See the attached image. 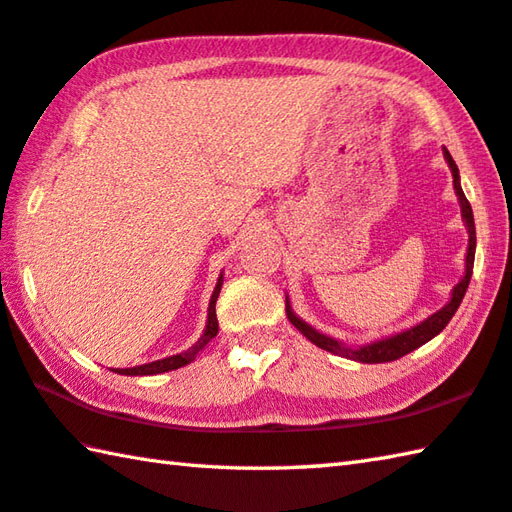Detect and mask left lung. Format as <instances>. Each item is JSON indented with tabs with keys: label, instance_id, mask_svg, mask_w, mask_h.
<instances>
[{
	"label": "left lung",
	"instance_id": "8db88e82",
	"mask_svg": "<svg viewBox=\"0 0 512 512\" xmlns=\"http://www.w3.org/2000/svg\"><path fill=\"white\" fill-rule=\"evenodd\" d=\"M443 156H445V161H448L450 170H452L454 192H457V197H459L461 217H463V221H466V228H468V235H470L468 255H466V275H463L461 282L452 288L450 302L445 304L443 309L432 313L430 318L423 320L421 324H416V327L407 329V331L396 333V336L376 340V342H371V345H365V347H345L342 342L324 336V333L315 331L311 324H306L304 320L297 318V315L291 309V304H288V297H286V318L291 320L293 327L300 331L304 338H309L315 347L336 353V356H342V358L358 360V362H392V360L407 356V353L425 345V342H430L434 336H439V333L445 327H448V322L452 320V315L457 313L463 295H466V291H468V284H470V277H472V266H475L477 235H475V217H472V208H470V203L466 199V194H463L461 183H459V167H457V163H454V159L450 156V152L445 150V147H443Z\"/></svg>",
	"mask_w": 512,
	"mask_h": 512
}]
</instances>
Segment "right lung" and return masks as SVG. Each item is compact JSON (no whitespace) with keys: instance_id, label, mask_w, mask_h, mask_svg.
<instances>
[{"instance_id":"right-lung-1","label":"right lung","mask_w":512,"mask_h":512,"mask_svg":"<svg viewBox=\"0 0 512 512\" xmlns=\"http://www.w3.org/2000/svg\"><path fill=\"white\" fill-rule=\"evenodd\" d=\"M221 284H224V275H219L217 280V286L215 291H212V297H210V306H208V324L206 329H203V336L194 342V345L188 349V351H181L176 353V356H170V358H163V360H154V362H147V365H138V367H129V369H116L118 374H125V376H154V374H165V371H172V369H179V367H185L188 362H192L194 358H197V353L208 345V342L217 336L219 331V322H217V297H219V291H221Z\"/></svg>"}]
</instances>
